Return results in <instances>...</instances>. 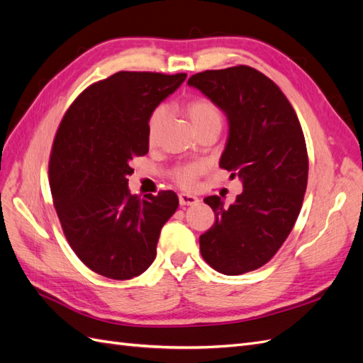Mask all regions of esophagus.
Returning a JSON list of instances; mask_svg holds the SVG:
<instances>
[{
  "instance_id": "1",
  "label": "esophagus",
  "mask_w": 363,
  "mask_h": 363,
  "mask_svg": "<svg viewBox=\"0 0 363 363\" xmlns=\"http://www.w3.org/2000/svg\"><path fill=\"white\" fill-rule=\"evenodd\" d=\"M179 203L184 206H196L199 203V198L194 196V194H189V193H181L179 194Z\"/></svg>"
}]
</instances>
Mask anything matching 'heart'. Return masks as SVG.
Listing matches in <instances>:
<instances>
[{"label": "heart", "mask_w": 363, "mask_h": 363, "mask_svg": "<svg viewBox=\"0 0 363 363\" xmlns=\"http://www.w3.org/2000/svg\"><path fill=\"white\" fill-rule=\"evenodd\" d=\"M185 111H187V116L190 118L191 124L194 128L202 130L211 125H219L222 123V115L220 110L215 102H211L207 98H194L187 102L185 106ZM169 115V110L167 107L161 106L156 107L147 121V139L150 144H155L157 138L161 135V130L164 127V123ZM203 170L202 164H189L182 165L174 173V179L178 181L182 187H193L194 181H196V176Z\"/></svg>", "instance_id": "1"}]
</instances>
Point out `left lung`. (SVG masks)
<instances>
[{"label":"left lung","mask_w":363,"mask_h":363,"mask_svg":"<svg viewBox=\"0 0 363 363\" xmlns=\"http://www.w3.org/2000/svg\"><path fill=\"white\" fill-rule=\"evenodd\" d=\"M187 84L227 116L219 167L244 187L230 206L203 199L216 222L199 238L202 257L222 274L256 270L285 242L302 207L308 156L301 123L281 89L253 67L206 70Z\"/></svg>","instance_id":"obj_1"}]
</instances>
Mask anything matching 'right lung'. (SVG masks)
<instances>
[{"mask_svg":"<svg viewBox=\"0 0 363 363\" xmlns=\"http://www.w3.org/2000/svg\"><path fill=\"white\" fill-rule=\"evenodd\" d=\"M185 78L118 72L82 91L61 121L49 164L53 203L73 252L101 276L144 273L178 210L174 191L139 199L127 176L133 157L148 153V116Z\"/></svg>","mask_w":363,"mask_h":363,"instance_id":"obj_1","label":"right lung"}]
</instances>
